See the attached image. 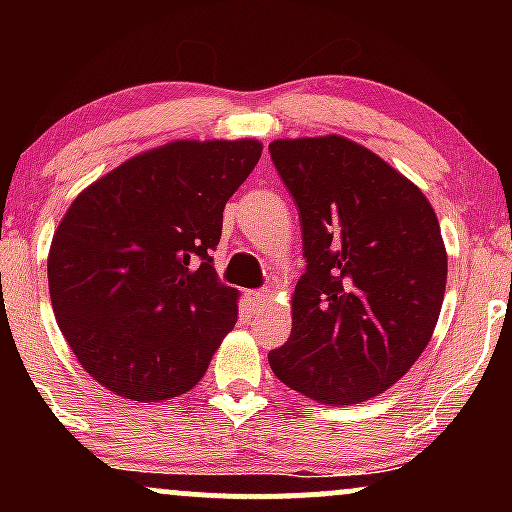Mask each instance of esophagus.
<instances>
[{"instance_id":"esophagus-1","label":"esophagus","mask_w":512,"mask_h":512,"mask_svg":"<svg viewBox=\"0 0 512 512\" xmlns=\"http://www.w3.org/2000/svg\"><path fill=\"white\" fill-rule=\"evenodd\" d=\"M248 301H250V305H252V310H257V313H260V310L267 308L269 293H264V291H250V293H248Z\"/></svg>"}]
</instances>
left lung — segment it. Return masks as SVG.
Masks as SVG:
<instances>
[{"label": "left lung", "mask_w": 512, "mask_h": 512, "mask_svg": "<svg viewBox=\"0 0 512 512\" xmlns=\"http://www.w3.org/2000/svg\"><path fill=\"white\" fill-rule=\"evenodd\" d=\"M269 154L298 207L308 262L291 337L269 366L315 402H366L414 366L436 330L448 281L438 216L414 182L339 134L276 139Z\"/></svg>", "instance_id": "8db88e82"}]
</instances>
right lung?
Instances as JSON below:
<instances>
[{"label": "right lung", "mask_w": 512, "mask_h": 512, "mask_svg": "<svg viewBox=\"0 0 512 512\" xmlns=\"http://www.w3.org/2000/svg\"><path fill=\"white\" fill-rule=\"evenodd\" d=\"M262 156L257 139H180L88 185L57 226L48 284L81 368L115 395L192 390L238 320L211 250L223 207Z\"/></svg>", "instance_id": "obj_1"}]
</instances>
